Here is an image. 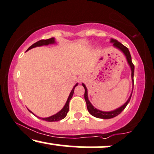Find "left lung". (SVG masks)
<instances>
[{
  "mask_svg": "<svg viewBox=\"0 0 154 154\" xmlns=\"http://www.w3.org/2000/svg\"><path fill=\"white\" fill-rule=\"evenodd\" d=\"M111 42L113 44V46L115 47V48L119 49V50H121L122 52L124 53V55H125L126 59H127L128 64H129L130 67L131 68V77H132V81H133V86L134 84V81H133V76H134V69H135V67L133 63H132V59H131V53H130L129 50H128V48H126L125 46H124L123 45L121 44L120 42L117 41L116 39H111ZM83 86H84L85 88V93H84V99L86 100V106H87V109L88 112H89L92 116L97 117V118H101V119H110V118H113V117L117 116L118 115L122 112L123 111L125 108L126 107V106L128 105V104L129 103L130 100H131V96L132 94H133V91H132L131 96L130 97L128 98V101L126 102L122 106H121L120 107L117 108V109L113 110V111H110V112H103L101 111V110H99L94 106L92 104H91V102H89L88 99V91H87V88H86V86L85 84H82Z\"/></svg>",
  "mask_w": 154,
  "mask_h": 154,
  "instance_id": "obj_1",
  "label": "left lung"
}]
</instances>
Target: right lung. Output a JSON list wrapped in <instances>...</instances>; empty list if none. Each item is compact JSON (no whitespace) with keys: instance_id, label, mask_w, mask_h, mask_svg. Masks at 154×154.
<instances>
[{"instance_id":"obj_1","label":"right lung","mask_w":154,"mask_h":154,"mask_svg":"<svg viewBox=\"0 0 154 154\" xmlns=\"http://www.w3.org/2000/svg\"><path fill=\"white\" fill-rule=\"evenodd\" d=\"M54 43H55V38L54 37H52V38H50V39H42V40L38 41L36 43H34V44L32 45V46H30L29 48L27 49L26 51H28V50H29L30 49H32V48H36V47L42 46V45H48L50 44H54ZM77 85H78V84H76L75 86H73V89H72L71 91H70V95H69V97H68V100H67L66 104H65V106H63V109H61L59 112L55 114V115H52V116H50L49 117H45V118H42V119L43 120L48 121V122H55V121L61 120H63V118H65V117H66L67 114H68V110H69V102H70V99H71V98H72V97H73V95L74 88H75V86H76ZM29 111L31 113H32L30 110H29Z\"/></svg>"}]
</instances>
